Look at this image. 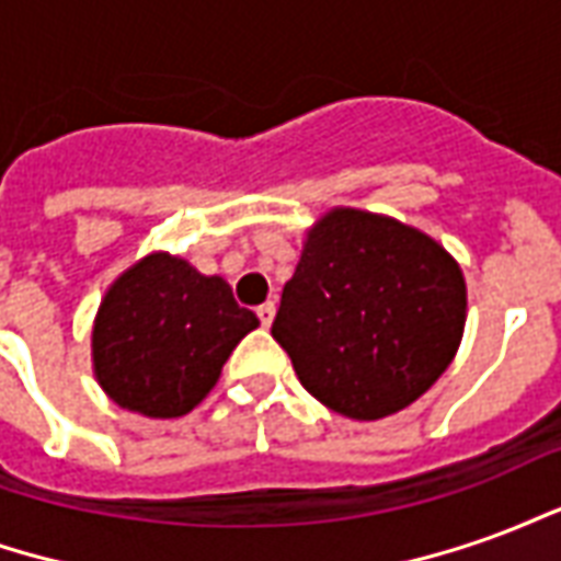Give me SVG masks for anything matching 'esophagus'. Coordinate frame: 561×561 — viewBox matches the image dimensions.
Segmentation results:
<instances>
[{
	"label": "esophagus",
	"instance_id": "1",
	"mask_svg": "<svg viewBox=\"0 0 561 561\" xmlns=\"http://www.w3.org/2000/svg\"><path fill=\"white\" fill-rule=\"evenodd\" d=\"M255 316H257V321H261V328H270V324H273V316H276V304H261L255 309Z\"/></svg>",
	"mask_w": 561,
	"mask_h": 561
}]
</instances>
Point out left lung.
I'll use <instances>...</instances> for the list:
<instances>
[{"instance_id":"obj_1","label":"left lung","mask_w":561,"mask_h":561,"mask_svg":"<svg viewBox=\"0 0 561 561\" xmlns=\"http://www.w3.org/2000/svg\"><path fill=\"white\" fill-rule=\"evenodd\" d=\"M462 324L466 282L442 245L385 216L333 209L306 237L270 333L318 402L378 421L430 390Z\"/></svg>"}]
</instances>
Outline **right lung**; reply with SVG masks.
<instances>
[{
	"label": "right lung",
	"mask_w": 561,
	"mask_h": 561,
	"mask_svg": "<svg viewBox=\"0 0 561 561\" xmlns=\"http://www.w3.org/2000/svg\"><path fill=\"white\" fill-rule=\"evenodd\" d=\"M257 328L231 285L185 261L149 255L102 300L92 360L104 393L128 412L180 417L216 385L237 342Z\"/></svg>",
	"instance_id": "obj_1"
}]
</instances>
